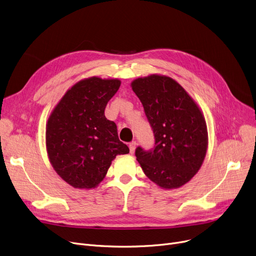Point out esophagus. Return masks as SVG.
Instances as JSON below:
<instances>
[{
	"mask_svg": "<svg viewBox=\"0 0 256 256\" xmlns=\"http://www.w3.org/2000/svg\"><path fill=\"white\" fill-rule=\"evenodd\" d=\"M136 146H137V143H136L135 141H132V142H130V143L128 147H130V154H132L134 152H135Z\"/></svg>",
	"mask_w": 256,
	"mask_h": 256,
	"instance_id": "1",
	"label": "esophagus"
}]
</instances>
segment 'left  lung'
I'll return each instance as SVG.
<instances>
[{
	"mask_svg": "<svg viewBox=\"0 0 256 256\" xmlns=\"http://www.w3.org/2000/svg\"><path fill=\"white\" fill-rule=\"evenodd\" d=\"M154 134V147H138L145 176L160 188L178 189L198 172L208 150L202 111L176 80L162 74L138 78L132 84Z\"/></svg>",
	"mask_w": 256,
	"mask_h": 256,
	"instance_id": "left-lung-1",
	"label": "left lung"
}]
</instances>
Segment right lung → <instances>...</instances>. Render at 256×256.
Returning a JSON list of instances; mask_svg holds the SVG:
<instances>
[{
    "mask_svg": "<svg viewBox=\"0 0 256 256\" xmlns=\"http://www.w3.org/2000/svg\"><path fill=\"white\" fill-rule=\"evenodd\" d=\"M118 78L91 76L78 80L54 108L46 130L50 162L58 176L76 189H94L117 154L130 152L106 106L120 87Z\"/></svg>",
    "mask_w": 256,
    "mask_h": 256,
    "instance_id": "right-lung-1",
    "label": "right lung"
}]
</instances>
